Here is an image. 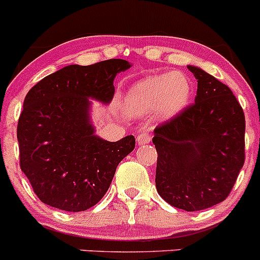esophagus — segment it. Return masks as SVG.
I'll return each instance as SVG.
<instances>
[{
    "label": "esophagus",
    "mask_w": 260,
    "mask_h": 260,
    "mask_svg": "<svg viewBox=\"0 0 260 260\" xmlns=\"http://www.w3.org/2000/svg\"><path fill=\"white\" fill-rule=\"evenodd\" d=\"M151 142V135L147 132H141L137 137V143L140 146L147 145V143Z\"/></svg>",
    "instance_id": "1"
}]
</instances>
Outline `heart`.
<instances>
[{
	"instance_id": "1",
	"label": "heart",
	"mask_w": 260,
	"mask_h": 260,
	"mask_svg": "<svg viewBox=\"0 0 260 260\" xmlns=\"http://www.w3.org/2000/svg\"><path fill=\"white\" fill-rule=\"evenodd\" d=\"M190 80L183 72L147 76L136 81L127 92V104L136 114L156 110L161 118H173L188 105Z\"/></svg>"
}]
</instances>
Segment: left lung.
Returning a JSON list of instances; mask_svg holds the SVG:
<instances>
[{
	"label": "left lung",
	"mask_w": 260,
	"mask_h": 260,
	"mask_svg": "<svg viewBox=\"0 0 260 260\" xmlns=\"http://www.w3.org/2000/svg\"><path fill=\"white\" fill-rule=\"evenodd\" d=\"M194 104L157 125L156 189L173 207L194 212L228 198L245 160V117L230 87L203 70Z\"/></svg>",
	"instance_id": "obj_1"
}]
</instances>
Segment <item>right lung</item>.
<instances>
[{"mask_svg": "<svg viewBox=\"0 0 260 260\" xmlns=\"http://www.w3.org/2000/svg\"><path fill=\"white\" fill-rule=\"evenodd\" d=\"M129 67L124 59L70 64L29 90L17 123L20 168L43 203L81 212L104 197L136 140L98 137L90 99L109 104L115 76Z\"/></svg>", "mask_w": 260, "mask_h": 260, "instance_id": "right-lung-1", "label": "right lung"}]
</instances>
